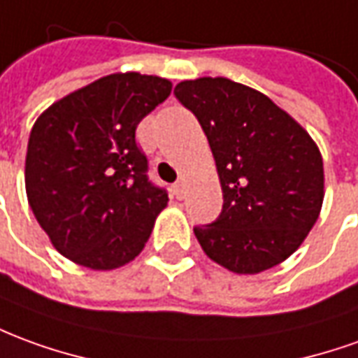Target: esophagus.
Returning a JSON list of instances; mask_svg holds the SVG:
<instances>
[{
	"instance_id": "esophagus-1",
	"label": "esophagus",
	"mask_w": 358,
	"mask_h": 358,
	"mask_svg": "<svg viewBox=\"0 0 358 358\" xmlns=\"http://www.w3.org/2000/svg\"><path fill=\"white\" fill-rule=\"evenodd\" d=\"M174 196L178 197V199H184V197H186V184H184L182 180L174 184Z\"/></svg>"
}]
</instances>
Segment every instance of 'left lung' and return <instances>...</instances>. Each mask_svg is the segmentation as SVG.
Here are the masks:
<instances>
[{
    "label": "left lung",
    "instance_id": "8db88e82",
    "mask_svg": "<svg viewBox=\"0 0 358 358\" xmlns=\"http://www.w3.org/2000/svg\"><path fill=\"white\" fill-rule=\"evenodd\" d=\"M203 127L221 180L219 219L196 227L209 259L256 275L294 254L324 203V161L308 131L269 96L227 77L176 85Z\"/></svg>",
    "mask_w": 358,
    "mask_h": 358
}]
</instances>
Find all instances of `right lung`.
Wrapping results in <instances>:
<instances>
[{
  "label": "right lung",
  "instance_id": "obj_1",
  "mask_svg": "<svg viewBox=\"0 0 358 358\" xmlns=\"http://www.w3.org/2000/svg\"><path fill=\"white\" fill-rule=\"evenodd\" d=\"M171 91L157 75L112 73L34 122L24 161L29 205L52 246L77 266L110 271L145 248L169 196L147 178L136 127Z\"/></svg>",
  "mask_w": 358,
  "mask_h": 358
}]
</instances>
